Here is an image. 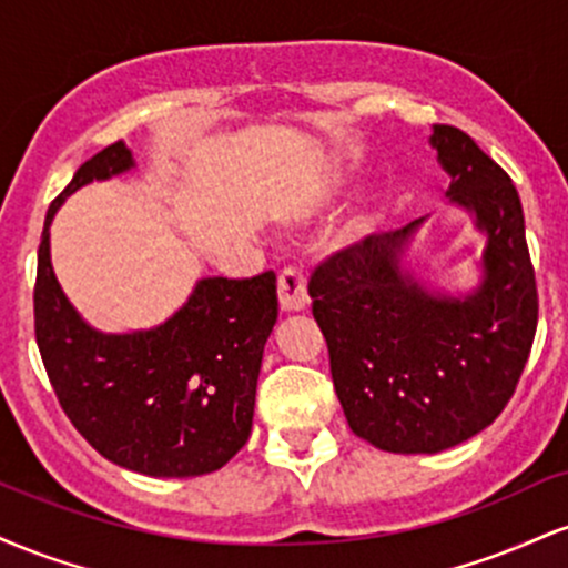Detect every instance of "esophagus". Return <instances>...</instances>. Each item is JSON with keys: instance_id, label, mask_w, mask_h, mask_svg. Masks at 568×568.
I'll use <instances>...</instances> for the list:
<instances>
[{"instance_id": "1", "label": "esophagus", "mask_w": 568, "mask_h": 568, "mask_svg": "<svg viewBox=\"0 0 568 568\" xmlns=\"http://www.w3.org/2000/svg\"><path fill=\"white\" fill-rule=\"evenodd\" d=\"M277 296H280V306L283 312H304L310 298H306V280L302 272L296 270H285L277 280Z\"/></svg>"}]
</instances>
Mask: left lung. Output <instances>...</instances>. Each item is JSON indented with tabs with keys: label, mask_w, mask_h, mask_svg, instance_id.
Wrapping results in <instances>:
<instances>
[{
	"label": "left lung",
	"mask_w": 568,
	"mask_h": 568,
	"mask_svg": "<svg viewBox=\"0 0 568 568\" xmlns=\"http://www.w3.org/2000/svg\"><path fill=\"white\" fill-rule=\"evenodd\" d=\"M429 146L448 175V205L484 237L475 285L446 288L410 264L427 219L371 234L317 266L310 283L349 429L393 454L446 452L491 425L537 331V285L510 175L452 125H433Z\"/></svg>",
	"instance_id": "left-lung-1"
}]
</instances>
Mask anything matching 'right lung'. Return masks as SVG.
Listing matches in <instances>:
<instances>
[{"mask_svg": "<svg viewBox=\"0 0 568 568\" xmlns=\"http://www.w3.org/2000/svg\"><path fill=\"white\" fill-rule=\"evenodd\" d=\"M133 168V152L116 141L50 205L37 264V344L71 425L98 454L152 478H192L224 467L251 435L277 277H200L160 325L125 334L90 325L58 283L50 226L71 194Z\"/></svg>", "mask_w": 568, "mask_h": 568, "instance_id": "obj_1", "label": "right lung"}]
</instances>
